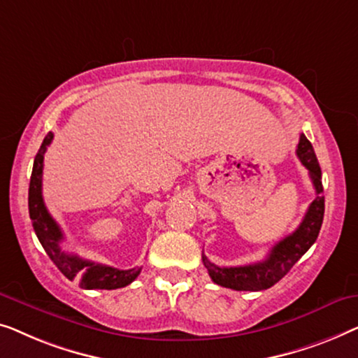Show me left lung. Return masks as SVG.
<instances>
[{
  "label": "left lung",
  "instance_id": "1",
  "mask_svg": "<svg viewBox=\"0 0 358 358\" xmlns=\"http://www.w3.org/2000/svg\"><path fill=\"white\" fill-rule=\"evenodd\" d=\"M296 157L303 167L308 170L310 178L313 181L316 198L310 204L303 220L294 234L287 235L279 243H275L264 261L235 268H219L203 255V263L208 273L217 285L227 287L234 290L258 292L273 287L289 273L296 261L303 256L310 246L318 238L321 224L324 217V196L323 183H321V169L313 150V145L305 134L300 136L296 145Z\"/></svg>",
  "mask_w": 358,
  "mask_h": 358
}]
</instances>
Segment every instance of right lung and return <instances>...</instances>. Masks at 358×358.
I'll return each instance as SVG.
<instances>
[{
  "instance_id": "right-lung-1",
  "label": "right lung",
  "mask_w": 358,
  "mask_h": 358,
  "mask_svg": "<svg viewBox=\"0 0 358 358\" xmlns=\"http://www.w3.org/2000/svg\"><path fill=\"white\" fill-rule=\"evenodd\" d=\"M53 133L45 136L42 145H40L37 155L34 160L32 177L29 185V214L32 219V225L35 235L43 250L47 251L50 259L57 264V268L66 275L69 280L78 279L79 285L83 289H105L113 290L120 287H127L131 284L141 273V268L133 269H117L112 266L97 264L92 261L83 259L76 255H68L62 250L59 243L63 241V231L59 229L48 209L45 208L43 196H42V173H43V155L45 150L52 143Z\"/></svg>"
}]
</instances>
